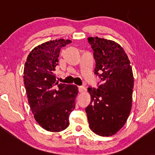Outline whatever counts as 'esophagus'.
<instances>
[{
	"label": "esophagus",
	"mask_w": 155,
	"mask_h": 155,
	"mask_svg": "<svg viewBox=\"0 0 155 155\" xmlns=\"http://www.w3.org/2000/svg\"><path fill=\"white\" fill-rule=\"evenodd\" d=\"M79 92H84L85 91V87H84L83 86H79Z\"/></svg>",
	"instance_id": "34e87169"
}]
</instances>
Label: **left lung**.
<instances>
[{"mask_svg": "<svg viewBox=\"0 0 155 155\" xmlns=\"http://www.w3.org/2000/svg\"><path fill=\"white\" fill-rule=\"evenodd\" d=\"M95 60L98 89L89 87L91 103L86 108L89 126L101 136L116 134L125 124L132 107L134 79L127 54L111 40L89 37Z\"/></svg>", "mask_w": 155, "mask_h": 155, "instance_id": "1", "label": "left lung"}]
</instances>
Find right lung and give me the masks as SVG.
<instances>
[{
    "mask_svg": "<svg viewBox=\"0 0 155 155\" xmlns=\"http://www.w3.org/2000/svg\"><path fill=\"white\" fill-rule=\"evenodd\" d=\"M71 42L60 38L40 44L25 64L23 79L31 110L39 125L49 132L66 129L75 108L77 86L59 84L54 75L60 49Z\"/></svg>",
    "mask_w": 155,
    "mask_h": 155,
    "instance_id": "1",
    "label": "right lung"
}]
</instances>
